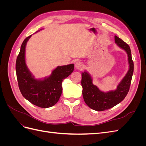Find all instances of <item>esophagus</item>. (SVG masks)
Returning a JSON list of instances; mask_svg holds the SVG:
<instances>
[{
    "label": "esophagus",
    "mask_w": 146,
    "mask_h": 146,
    "mask_svg": "<svg viewBox=\"0 0 146 146\" xmlns=\"http://www.w3.org/2000/svg\"><path fill=\"white\" fill-rule=\"evenodd\" d=\"M75 66H76V68L77 69L82 70L83 68V64L81 61H77V62H76V64H75Z\"/></svg>",
    "instance_id": "1"
}]
</instances>
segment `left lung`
<instances>
[{
  "label": "left lung",
  "instance_id": "8db88e82",
  "mask_svg": "<svg viewBox=\"0 0 146 146\" xmlns=\"http://www.w3.org/2000/svg\"><path fill=\"white\" fill-rule=\"evenodd\" d=\"M114 40L119 47L127 52L129 64V69L117 86V89L107 92L101 91L93 85L92 77L89 73L85 71L82 74L81 83L83 88V99L88 107L98 111L111 108L124 99L129 91L133 74L134 64L129 46L117 36H114Z\"/></svg>",
  "mask_w": 146,
  "mask_h": 146
}]
</instances>
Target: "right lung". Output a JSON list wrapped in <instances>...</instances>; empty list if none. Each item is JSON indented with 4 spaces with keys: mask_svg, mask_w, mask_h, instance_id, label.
Returning a JSON list of instances; mask_svg holds the SVG:
<instances>
[{
    "mask_svg": "<svg viewBox=\"0 0 146 146\" xmlns=\"http://www.w3.org/2000/svg\"><path fill=\"white\" fill-rule=\"evenodd\" d=\"M32 35L22 44L16 62L18 86L22 95L32 104L41 108H48L55 105L62 93V82L74 71V64L58 66L49 77L35 78L27 68L25 60L26 44Z\"/></svg>",
    "mask_w": 146,
    "mask_h": 146,
    "instance_id": "right-lung-1",
    "label": "right lung"
}]
</instances>
